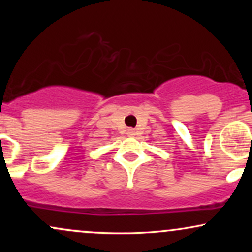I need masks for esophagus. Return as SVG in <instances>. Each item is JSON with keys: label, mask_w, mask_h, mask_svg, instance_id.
Segmentation results:
<instances>
[{"label": "esophagus", "mask_w": 252, "mask_h": 252, "mask_svg": "<svg viewBox=\"0 0 252 252\" xmlns=\"http://www.w3.org/2000/svg\"><path fill=\"white\" fill-rule=\"evenodd\" d=\"M129 134H130V135H132V131H130V132H129Z\"/></svg>", "instance_id": "obj_1"}]
</instances>
